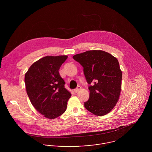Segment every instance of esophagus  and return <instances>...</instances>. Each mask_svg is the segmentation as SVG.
<instances>
[{"label": "esophagus", "mask_w": 152, "mask_h": 152, "mask_svg": "<svg viewBox=\"0 0 152 152\" xmlns=\"http://www.w3.org/2000/svg\"><path fill=\"white\" fill-rule=\"evenodd\" d=\"M81 89V87L78 86L76 89H75L74 90V92H75V93H76H76H77V92L79 91Z\"/></svg>", "instance_id": "34e87169"}]
</instances>
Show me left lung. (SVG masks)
Instances as JSON below:
<instances>
[{
	"label": "left lung",
	"mask_w": 152,
	"mask_h": 152,
	"mask_svg": "<svg viewBox=\"0 0 152 152\" xmlns=\"http://www.w3.org/2000/svg\"><path fill=\"white\" fill-rule=\"evenodd\" d=\"M73 58L83 66L87 83H94L89 87L85 108L96 116L108 114L116 106L121 89L122 71L118 60L101 50L86 51Z\"/></svg>",
	"instance_id": "left-lung-1"
}]
</instances>
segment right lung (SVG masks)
I'll use <instances>...</instances> for the list:
<instances>
[{
	"label": "right lung",
	"instance_id": "add662e5",
	"mask_svg": "<svg viewBox=\"0 0 152 152\" xmlns=\"http://www.w3.org/2000/svg\"><path fill=\"white\" fill-rule=\"evenodd\" d=\"M67 58L66 55L45 56L31 65L25 74L26 91L30 101L47 118L54 119L63 115L71 96L58 72Z\"/></svg>",
	"mask_w": 152,
	"mask_h": 152
}]
</instances>
